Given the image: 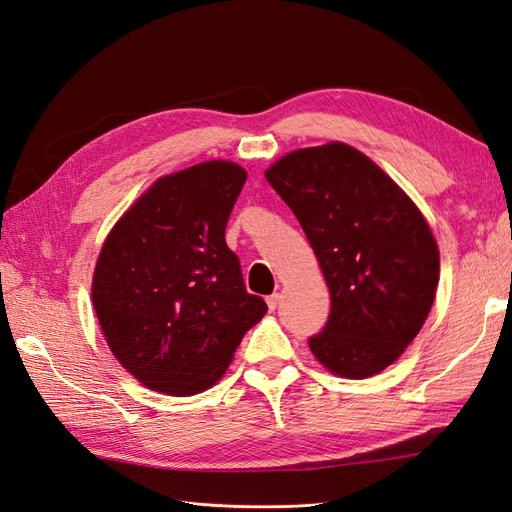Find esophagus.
Listing matches in <instances>:
<instances>
[{
    "mask_svg": "<svg viewBox=\"0 0 512 512\" xmlns=\"http://www.w3.org/2000/svg\"><path fill=\"white\" fill-rule=\"evenodd\" d=\"M277 303H280V294H271V297H267V305H269V309H275L277 307Z\"/></svg>",
    "mask_w": 512,
    "mask_h": 512,
    "instance_id": "obj_1",
    "label": "esophagus"
}]
</instances>
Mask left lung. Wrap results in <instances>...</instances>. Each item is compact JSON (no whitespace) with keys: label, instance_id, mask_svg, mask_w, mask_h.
I'll return each mask as SVG.
<instances>
[{"label":"left lung","instance_id":"left-lung-1","mask_svg":"<svg viewBox=\"0 0 512 512\" xmlns=\"http://www.w3.org/2000/svg\"><path fill=\"white\" fill-rule=\"evenodd\" d=\"M265 177L297 215L331 292L309 348L333 374L376 376L421 331L436 297L440 254L425 218L344 143L292 151Z\"/></svg>","mask_w":512,"mask_h":512}]
</instances>
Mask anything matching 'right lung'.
<instances>
[{"instance_id": "right-lung-1", "label": "right lung", "mask_w": 512, "mask_h": 512, "mask_svg": "<svg viewBox=\"0 0 512 512\" xmlns=\"http://www.w3.org/2000/svg\"><path fill=\"white\" fill-rule=\"evenodd\" d=\"M245 179L222 160L162 177L102 245L96 316L115 359L147 389L177 397L209 389L267 314L224 237Z\"/></svg>"}]
</instances>
